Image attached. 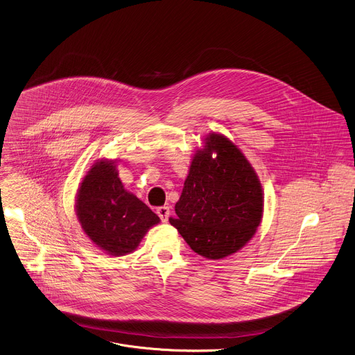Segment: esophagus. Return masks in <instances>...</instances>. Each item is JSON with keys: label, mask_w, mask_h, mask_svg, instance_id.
I'll return each mask as SVG.
<instances>
[{"label": "esophagus", "mask_w": 355, "mask_h": 355, "mask_svg": "<svg viewBox=\"0 0 355 355\" xmlns=\"http://www.w3.org/2000/svg\"><path fill=\"white\" fill-rule=\"evenodd\" d=\"M156 213L160 217V220L163 223H166L168 220V217H170V207L168 206H160V207H157Z\"/></svg>", "instance_id": "esophagus-1"}]
</instances>
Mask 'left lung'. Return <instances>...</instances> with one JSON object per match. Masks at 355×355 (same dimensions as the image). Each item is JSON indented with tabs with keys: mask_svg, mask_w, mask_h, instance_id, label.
I'll list each match as a JSON object with an SVG mask.
<instances>
[{
	"mask_svg": "<svg viewBox=\"0 0 355 355\" xmlns=\"http://www.w3.org/2000/svg\"><path fill=\"white\" fill-rule=\"evenodd\" d=\"M175 214L170 224L206 259H224L256 234L263 216L261 185L230 139L217 134L206 138V149L191 163Z\"/></svg>",
	"mask_w": 355,
	"mask_h": 355,
	"instance_id": "8db88e82",
	"label": "left lung"
}]
</instances>
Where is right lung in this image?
<instances>
[{
	"mask_svg": "<svg viewBox=\"0 0 355 355\" xmlns=\"http://www.w3.org/2000/svg\"><path fill=\"white\" fill-rule=\"evenodd\" d=\"M76 213L88 238L112 256L131 253L160 218L127 192L113 162H99L83 180Z\"/></svg>",
	"mask_w": 355,
	"mask_h": 355,
	"instance_id": "1",
	"label": "right lung"
}]
</instances>
